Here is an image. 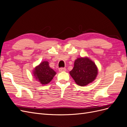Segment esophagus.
<instances>
[{"label":"esophagus","instance_id":"esophagus-1","mask_svg":"<svg viewBox=\"0 0 127 127\" xmlns=\"http://www.w3.org/2000/svg\"><path fill=\"white\" fill-rule=\"evenodd\" d=\"M66 70V69L65 68H60L59 69V71L60 72H63V71H65Z\"/></svg>","mask_w":127,"mask_h":127}]
</instances>
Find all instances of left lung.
I'll return each instance as SVG.
<instances>
[{
	"label": "left lung",
	"mask_w": 127,
	"mask_h": 127,
	"mask_svg": "<svg viewBox=\"0 0 127 127\" xmlns=\"http://www.w3.org/2000/svg\"><path fill=\"white\" fill-rule=\"evenodd\" d=\"M69 73L78 85L84 86L95 79L98 69L95 64L90 58L81 57L75 60L74 67Z\"/></svg>",
	"instance_id": "left-lung-1"
}]
</instances>
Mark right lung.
Segmentation results:
<instances>
[{
    "label": "right lung",
    "instance_id": "right-lung-1",
    "mask_svg": "<svg viewBox=\"0 0 127 127\" xmlns=\"http://www.w3.org/2000/svg\"><path fill=\"white\" fill-rule=\"evenodd\" d=\"M35 78L42 85H45L50 82L56 72L49 66V63L47 61L40 63L33 71Z\"/></svg>",
    "mask_w": 127,
    "mask_h": 127
}]
</instances>
